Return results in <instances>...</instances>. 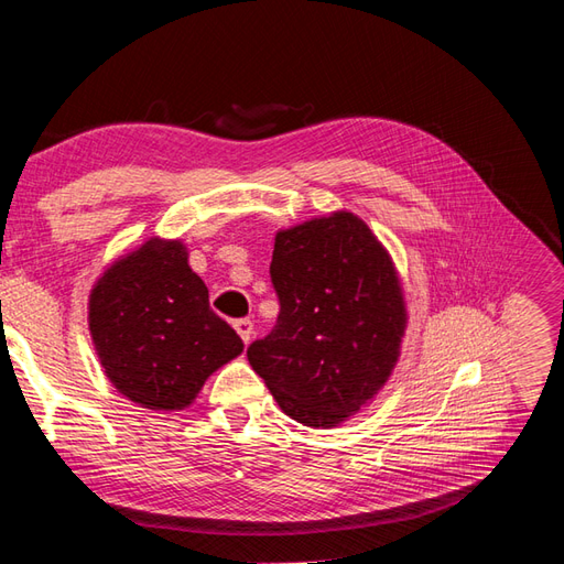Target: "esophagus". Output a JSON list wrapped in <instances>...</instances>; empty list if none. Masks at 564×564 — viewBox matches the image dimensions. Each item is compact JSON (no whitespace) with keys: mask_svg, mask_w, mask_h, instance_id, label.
Wrapping results in <instances>:
<instances>
[{"mask_svg":"<svg viewBox=\"0 0 564 564\" xmlns=\"http://www.w3.org/2000/svg\"><path fill=\"white\" fill-rule=\"evenodd\" d=\"M234 328L238 330V336L242 338V343H250V338H252V334H254V326H252L250 319H236V322H234Z\"/></svg>","mask_w":564,"mask_h":564,"instance_id":"esophagus-1","label":"esophagus"}]
</instances>
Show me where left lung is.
<instances>
[{
    "label": "left lung",
    "mask_w": 564,
    "mask_h": 564,
    "mask_svg": "<svg viewBox=\"0 0 564 564\" xmlns=\"http://www.w3.org/2000/svg\"><path fill=\"white\" fill-rule=\"evenodd\" d=\"M271 283L281 312L248 348L252 369L295 422L330 429L386 386L405 336L391 254L352 212L279 230Z\"/></svg>",
    "instance_id": "1"
}]
</instances>
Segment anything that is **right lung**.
<instances>
[{
  "label": "right lung",
  "instance_id": "right-lung-1",
  "mask_svg": "<svg viewBox=\"0 0 564 564\" xmlns=\"http://www.w3.org/2000/svg\"><path fill=\"white\" fill-rule=\"evenodd\" d=\"M88 322L107 379L148 410L187 408L242 352L181 240L150 238L117 259L93 288Z\"/></svg>",
  "mask_w": 564,
  "mask_h": 564
}]
</instances>
